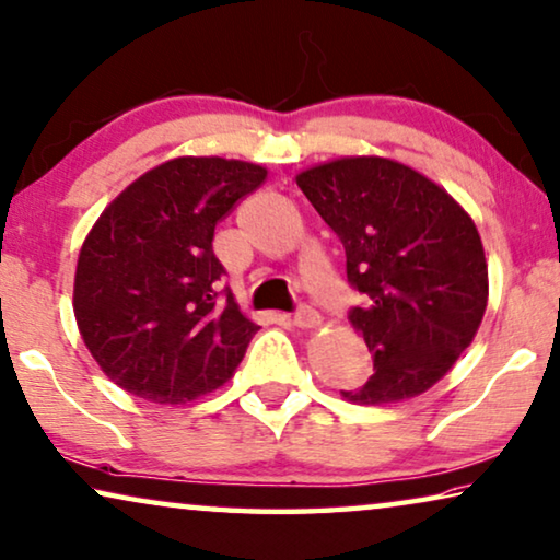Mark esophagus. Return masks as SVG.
Here are the masks:
<instances>
[{"label": "esophagus", "mask_w": 560, "mask_h": 560, "mask_svg": "<svg viewBox=\"0 0 560 560\" xmlns=\"http://www.w3.org/2000/svg\"><path fill=\"white\" fill-rule=\"evenodd\" d=\"M294 324H296V327H302V329H316L322 324V316H319V312H316V308L302 306L294 314Z\"/></svg>", "instance_id": "34e87169"}]
</instances>
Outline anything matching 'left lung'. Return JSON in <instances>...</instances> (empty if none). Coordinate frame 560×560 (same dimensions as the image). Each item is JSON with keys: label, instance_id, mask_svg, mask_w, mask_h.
<instances>
[{"label": "left lung", "instance_id": "8db88e82", "mask_svg": "<svg viewBox=\"0 0 560 560\" xmlns=\"http://www.w3.org/2000/svg\"><path fill=\"white\" fill-rule=\"evenodd\" d=\"M337 233L347 279L364 294L349 312L374 360L354 405H389L428 392L453 370L488 306V261L465 208L428 175L380 155H347L296 175Z\"/></svg>", "mask_w": 560, "mask_h": 560}]
</instances>
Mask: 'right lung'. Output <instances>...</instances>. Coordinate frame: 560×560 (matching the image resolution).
I'll return each mask as SVG.
<instances>
[{
    "label": "right lung",
    "instance_id": "right-lung-1",
    "mask_svg": "<svg viewBox=\"0 0 560 560\" xmlns=\"http://www.w3.org/2000/svg\"><path fill=\"white\" fill-rule=\"evenodd\" d=\"M269 171L219 155H180L132 180L82 241L72 308L80 337L130 395L183 405L219 389L258 324L241 312L213 254L215 223Z\"/></svg>",
    "mask_w": 560,
    "mask_h": 560
}]
</instances>
